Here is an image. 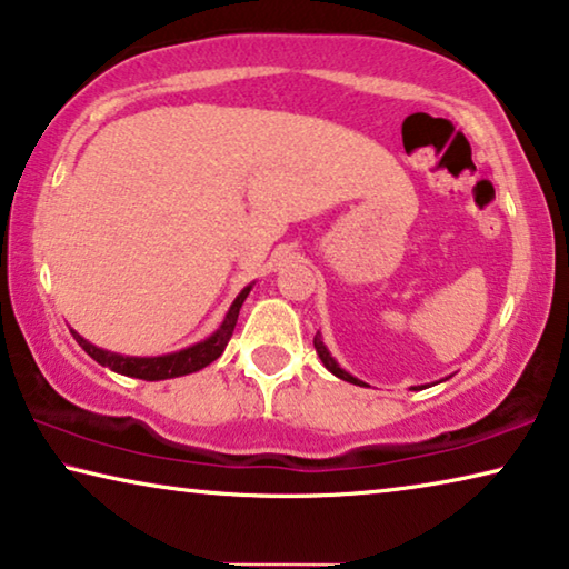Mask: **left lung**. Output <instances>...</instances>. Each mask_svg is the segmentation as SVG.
Wrapping results in <instances>:
<instances>
[{
    "instance_id": "left-lung-1",
    "label": "left lung",
    "mask_w": 569,
    "mask_h": 569,
    "mask_svg": "<svg viewBox=\"0 0 569 569\" xmlns=\"http://www.w3.org/2000/svg\"><path fill=\"white\" fill-rule=\"evenodd\" d=\"M312 346H315V351H318V356H320V361H322V366H326V369L330 371V373H336L338 376V379H343V381H351V383H361V381H358V379H353V376L351 373H346L343 369H340V366L333 361V356H330L328 353V348L326 346H322V340L318 338V336H315L312 338Z\"/></svg>"
}]
</instances>
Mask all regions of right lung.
Listing matches in <instances>:
<instances>
[{"mask_svg":"<svg viewBox=\"0 0 569 569\" xmlns=\"http://www.w3.org/2000/svg\"><path fill=\"white\" fill-rule=\"evenodd\" d=\"M249 290H251V287H247V290H241V295L236 297L229 315H226L223 326L218 328L211 338H206L203 343H196V346L186 348V351H178V353H170V356L132 358V356L109 353V351H101V348L91 346L89 340H83L81 336L76 333V330H71V333L78 340V346H81L83 351L93 358V361H99L101 366H107V369H111V371L124 373V376H134V379H144V381L174 379V376H186V373L200 371V369H203V366L213 363L216 358L223 353V348L229 346V340L233 336L236 320H239V310H241L243 300H247Z\"/></svg>","mask_w":569,"mask_h":569,"instance_id":"1","label":"right lung"}]
</instances>
